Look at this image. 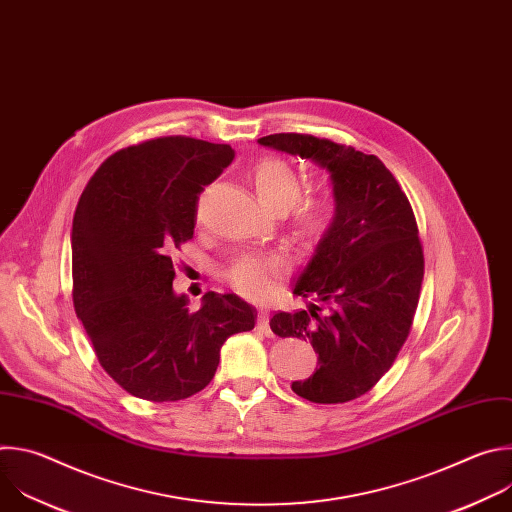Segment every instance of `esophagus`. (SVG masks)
I'll return each mask as SVG.
<instances>
[{
	"label": "esophagus",
	"mask_w": 512,
	"mask_h": 512,
	"mask_svg": "<svg viewBox=\"0 0 512 512\" xmlns=\"http://www.w3.org/2000/svg\"><path fill=\"white\" fill-rule=\"evenodd\" d=\"M257 330H259L261 334H265V336H271V334H273L271 328H269L267 312H263V310H261V314H259V318H257Z\"/></svg>",
	"instance_id": "esophagus-1"
}]
</instances>
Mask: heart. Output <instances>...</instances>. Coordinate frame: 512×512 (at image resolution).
<instances>
[{
	"label": "heart",
	"instance_id": "obj_1",
	"mask_svg": "<svg viewBox=\"0 0 512 512\" xmlns=\"http://www.w3.org/2000/svg\"><path fill=\"white\" fill-rule=\"evenodd\" d=\"M253 184L261 202L273 212H283L297 204L291 214H294L296 229L302 237L316 241L328 233L334 221V204L328 198H306L298 203L304 182L287 162L279 158L259 162L253 170ZM279 271L281 261L275 255L249 253L231 265L227 279L243 296L261 298L273 289Z\"/></svg>",
	"mask_w": 512,
	"mask_h": 512
}]
</instances>
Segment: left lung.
<instances>
[{
    "label": "left lung",
    "instance_id": "8db88e82",
    "mask_svg": "<svg viewBox=\"0 0 512 512\" xmlns=\"http://www.w3.org/2000/svg\"><path fill=\"white\" fill-rule=\"evenodd\" d=\"M257 143L330 174L334 221L294 283L296 296L312 298L308 310L279 312L269 326L318 352L314 375L291 391L312 403L352 401L391 369L413 324L423 251L411 204L377 156L302 133Z\"/></svg>",
    "mask_w": 512,
    "mask_h": 512
}]
</instances>
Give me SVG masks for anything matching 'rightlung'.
<instances>
[{
	"label": "right lung",
	"instance_id": "right-lung-1",
	"mask_svg": "<svg viewBox=\"0 0 512 512\" xmlns=\"http://www.w3.org/2000/svg\"><path fill=\"white\" fill-rule=\"evenodd\" d=\"M235 158L227 143L160 137L107 158L72 218V302L107 375L145 401H180L214 377L225 340L255 328L237 294H176L172 255L196 200Z\"/></svg>",
	"mask_w": 512,
	"mask_h": 512
}]
</instances>
